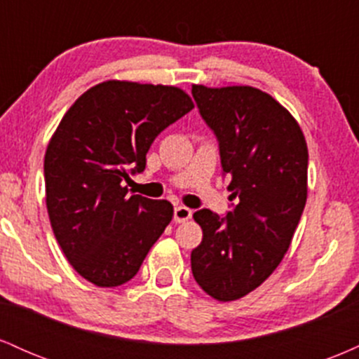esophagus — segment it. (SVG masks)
Returning a JSON list of instances; mask_svg holds the SVG:
<instances>
[{
  "label": "esophagus",
  "instance_id": "1",
  "mask_svg": "<svg viewBox=\"0 0 359 359\" xmlns=\"http://www.w3.org/2000/svg\"><path fill=\"white\" fill-rule=\"evenodd\" d=\"M192 217V209L185 208V205H177L174 209V221L175 222H185Z\"/></svg>",
  "mask_w": 359,
  "mask_h": 359
}]
</instances>
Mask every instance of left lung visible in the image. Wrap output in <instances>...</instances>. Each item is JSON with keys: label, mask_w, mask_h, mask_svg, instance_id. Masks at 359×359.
I'll use <instances>...</instances> for the list:
<instances>
[{"label": "left lung", "mask_w": 359, "mask_h": 359, "mask_svg": "<svg viewBox=\"0 0 359 359\" xmlns=\"http://www.w3.org/2000/svg\"><path fill=\"white\" fill-rule=\"evenodd\" d=\"M192 96L236 199L226 217L194 212L203 241L191 253L192 275L205 294L229 302L262 285L290 246L307 201V143L295 118L257 88L194 84Z\"/></svg>", "instance_id": "left-lung-1"}]
</instances>
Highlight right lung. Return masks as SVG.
Instances as JSON below:
<instances>
[{"label":"right lung","mask_w":359,"mask_h":359,"mask_svg":"<svg viewBox=\"0 0 359 359\" xmlns=\"http://www.w3.org/2000/svg\"><path fill=\"white\" fill-rule=\"evenodd\" d=\"M194 108L174 86L106 81L69 108L45 151V201L57 243L97 287L138 273L174 216L168 201L128 194L154 140Z\"/></svg>","instance_id":"1"}]
</instances>
